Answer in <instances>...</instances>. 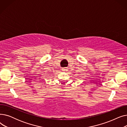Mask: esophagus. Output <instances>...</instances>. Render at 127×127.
I'll list each match as a JSON object with an SVG mask.
<instances>
[{
    "mask_svg": "<svg viewBox=\"0 0 127 127\" xmlns=\"http://www.w3.org/2000/svg\"><path fill=\"white\" fill-rule=\"evenodd\" d=\"M66 69H65V68H62V71H66Z\"/></svg>",
    "mask_w": 127,
    "mask_h": 127,
    "instance_id": "obj_1",
    "label": "esophagus"
}]
</instances>
